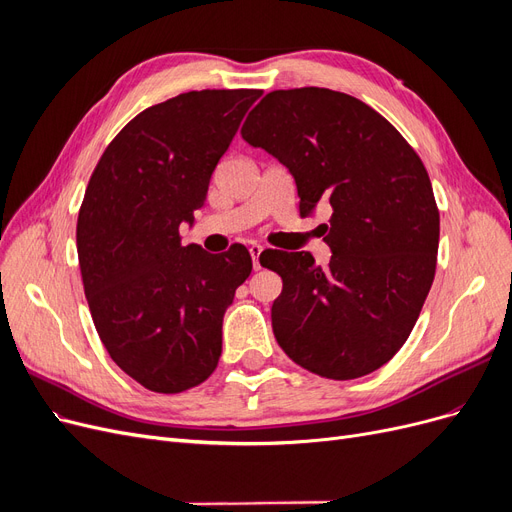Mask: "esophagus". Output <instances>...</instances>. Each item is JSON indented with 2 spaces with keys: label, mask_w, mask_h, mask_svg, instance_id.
I'll list each match as a JSON object with an SVG mask.
<instances>
[{
  "label": "esophagus",
  "mask_w": 512,
  "mask_h": 512,
  "mask_svg": "<svg viewBox=\"0 0 512 512\" xmlns=\"http://www.w3.org/2000/svg\"><path fill=\"white\" fill-rule=\"evenodd\" d=\"M260 254H262V245H252L250 247V256H252V265L258 271L260 269Z\"/></svg>",
  "instance_id": "34e87169"
}]
</instances>
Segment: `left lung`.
<instances>
[{
    "instance_id": "obj_1",
    "label": "left lung",
    "mask_w": 512,
    "mask_h": 512,
    "mask_svg": "<svg viewBox=\"0 0 512 512\" xmlns=\"http://www.w3.org/2000/svg\"><path fill=\"white\" fill-rule=\"evenodd\" d=\"M241 136L290 170L301 215L333 211L329 267L309 252L260 254L284 282L277 344L322 378L371 374L406 344L436 275L440 211L425 164L374 108L322 87L271 91Z\"/></svg>"
}]
</instances>
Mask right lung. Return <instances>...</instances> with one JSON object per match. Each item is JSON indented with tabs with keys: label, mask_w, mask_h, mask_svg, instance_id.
<instances>
[{
	"label": "right lung",
	"mask_w": 512,
	"mask_h": 512,
	"mask_svg": "<svg viewBox=\"0 0 512 512\" xmlns=\"http://www.w3.org/2000/svg\"><path fill=\"white\" fill-rule=\"evenodd\" d=\"M260 89L188 91L138 113L102 153L76 222L85 297L111 359L153 393L205 382L222 320L250 277L241 243L224 254L181 245L211 173Z\"/></svg>",
	"instance_id": "right-lung-1"
}]
</instances>
